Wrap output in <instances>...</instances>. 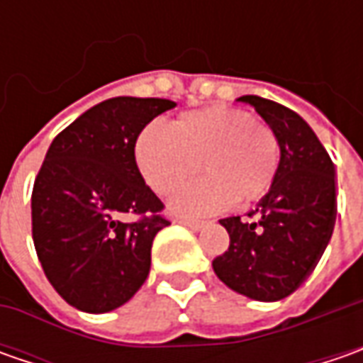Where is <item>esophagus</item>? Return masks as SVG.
I'll return each mask as SVG.
<instances>
[{"label":"esophagus","instance_id":"esophagus-1","mask_svg":"<svg viewBox=\"0 0 363 363\" xmlns=\"http://www.w3.org/2000/svg\"><path fill=\"white\" fill-rule=\"evenodd\" d=\"M177 224L188 226L191 230H200V228H203V222H200V220H189V218H177Z\"/></svg>","mask_w":363,"mask_h":363}]
</instances>
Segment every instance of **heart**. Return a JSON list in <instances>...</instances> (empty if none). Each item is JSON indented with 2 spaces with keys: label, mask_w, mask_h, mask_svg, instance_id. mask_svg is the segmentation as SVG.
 I'll use <instances>...</instances> for the list:
<instances>
[{
  "label": "heart",
  "mask_w": 363,
  "mask_h": 363,
  "mask_svg": "<svg viewBox=\"0 0 363 363\" xmlns=\"http://www.w3.org/2000/svg\"><path fill=\"white\" fill-rule=\"evenodd\" d=\"M135 160L149 188L169 196L202 167L206 177L172 198V210L208 216L234 200L257 202L272 188L281 143L267 123L234 106H210L182 115L172 129L149 125L135 143Z\"/></svg>",
  "instance_id": "b5f03b06"
}]
</instances>
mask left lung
I'll use <instances>...</instances> for the list:
<instances>
[{"label":"left lung","mask_w":363,"mask_h":363,"mask_svg":"<svg viewBox=\"0 0 363 363\" xmlns=\"http://www.w3.org/2000/svg\"><path fill=\"white\" fill-rule=\"evenodd\" d=\"M238 101L255 106L277 133L281 163L272 188L248 218L220 220L230 246L212 267L224 285L244 297L279 301L305 283L333 234L335 165L295 111L257 94Z\"/></svg>","instance_id":"8db88e82"}]
</instances>
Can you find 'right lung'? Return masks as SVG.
<instances>
[{
  "label": "right lung",
  "instance_id": "add662e5",
  "mask_svg": "<svg viewBox=\"0 0 363 363\" xmlns=\"http://www.w3.org/2000/svg\"><path fill=\"white\" fill-rule=\"evenodd\" d=\"M167 99L115 96L82 113L50 145L32 189V238L50 285L68 305L106 313L145 283L163 202L135 161L139 133Z\"/></svg>",
  "mask_w": 363,
  "mask_h": 363
}]
</instances>
